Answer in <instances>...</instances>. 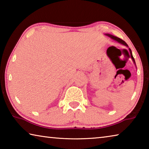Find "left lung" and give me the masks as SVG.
Here are the masks:
<instances>
[{"instance_id":"8db88e82","label":"left lung","mask_w":149,"mask_h":149,"mask_svg":"<svg viewBox=\"0 0 149 149\" xmlns=\"http://www.w3.org/2000/svg\"><path fill=\"white\" fill-rule=\"evenodd\" d=\"M104 35H107V36H108V37H110V38L114 40V41H116V42H119V43L122 44V45H124V46H125V47H127L129 48V47H128V45H127V43H126V42H125L124 41H123L122 39H120V38H118V37H116V36H114V35H111V34H109V33H105ZM129 50H130V56H131V58H132V60H133V63H134L135 65H136V64H135V59H134V58H133V54H132V50H131V49H130V48H129Z\"/></svg>"}]
</instances>
